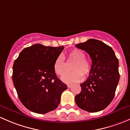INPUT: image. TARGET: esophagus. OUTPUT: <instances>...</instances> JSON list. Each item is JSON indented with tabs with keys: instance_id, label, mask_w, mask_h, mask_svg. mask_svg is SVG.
<instances>
[{
	"instance_id": "obj_1",
	"label": "esophagus",
	"mask_w": 130,
	"mask_h": 130,
	"mask_svg": "<svg viewBox=\"0 0 130 130\" xmlns=\"http://www.w3.org/2000/svg\"><path fill=\"white\" fill-rule=\"evenodd\" d=\"M72 87V85H68V88H70Z\"/></svg>"
}]
</instances>
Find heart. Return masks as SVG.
Masks as SVG:
<instances>
[{
  "label": "heart",
  "mask_w": 130,
  "mask_h": 130,
  "mask_svg": "<svg viewBox=\"0 0 130 130\" xmlns=\"http://www.w3.org/2000/svg\"><path fill=\"white\" fill-rule=\"evenodd\" d=\"M69 59L74 61L72 66L74 71L67 73L62 77V80L66 83L80 82L83 79V74L88 76L91 72V64L86 59V55L82 51L73 49L68 53ZM54 70L57 74L62 76L66 72L65 59L63 56L59 55L56 59L54 63Z\"/></svg>",
  "instance_id": "obj_1"
}]
</instances>
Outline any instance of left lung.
Instances as JSON below:
<instances>
[{
    "mask_svg": "<svg viewBox=\"0 0 130 130\" xmlns=\"http://www.w3.org/2000/svg\"><path fill=\"white\" fill-rule=\"evenodd\" d=\"M76 47L89 54L92 69L86 81L80 85L81 91L75 96V102L86 111H100L114 98L120 79L118 59L113 49L99 40L90 39Z\"/></svg>",
    "mask_w": 130,
    "mask_h": 130,
    "instance_id": "obj_1",
    "label": "left lung"
}]
</instances>
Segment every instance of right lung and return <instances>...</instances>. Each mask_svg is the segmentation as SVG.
Returning a JSON list of instances; mask_svg holds the SVG:
<instances>
[{
    "label": "right lung",
    "mask_w": 130,
    "mask_h": 130,
    "mask_svg": "<svg viewBox=\"0 0 130 130\" xmlns=\"http://www.w3.org/2000/svg\"><path fill=\"white\" fill-rule=\"evenodd\" d=\"M64 48L36 44L24 49L14 61V87L29 110L45 114L59 105L61 94L68 87L57 77L53 66Z\"/></svg>",
    "instance_id": "obj_1"
}]
</instances>
